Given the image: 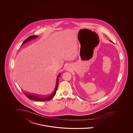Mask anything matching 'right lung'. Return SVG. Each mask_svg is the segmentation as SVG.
<instances>
[{"mask_svg": "<svg viewBox=\"0 0 133 133\" xmlns=\"http://www.w3.org/2000/svg\"><path fill=\"white\" fill-rule=\"evenodd\" d=\"M37 36H29L26 39L24 40L23 42L22 43V44L21 45V46H22L24 44V43H25L26 42H28L29 41L37 37ZM60 76H61V74H59L58 76H57V77L56 86L55 90L54 93L52 94L51 95H50L49 96L42 97H41L40 96H36V95H32V94H29V93L23 92L24 95L31 100L37 101H50L51 99H52V97L55 96V95L56 94V91H57V89L58 88V80H59V77H60Z\"/></svg>", "mask_w": 133, "mask_h": 133, "instance_id": "1", "label": "right lung"}]
</instances>
